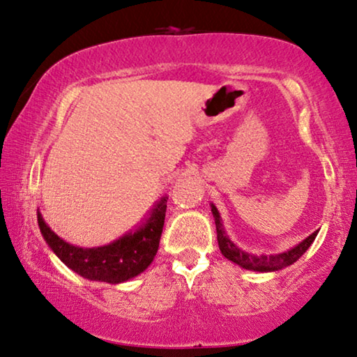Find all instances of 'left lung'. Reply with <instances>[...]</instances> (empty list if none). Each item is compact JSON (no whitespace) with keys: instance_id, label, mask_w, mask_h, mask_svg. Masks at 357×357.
Instances as JSON below:
<instances>
[{"instance_id":"left-lung-1","label":"left lung","mask_w":357,"mask_h":357,"mask_svg":"<svg viewBox=\"0 0 357 357\" xmlns=\"http://www.w3.org/2000/svg\"><path fill=\"white\" fill-rule=\"evenodd\" d=\"M212 207V213L213 218H215V228H217V241H218V248H220L222 254L227 257L228 260L234 261L236 265H239L244 270H250V271H260V273H268V271H278L282 270L292 263L297 261L301 255L308 250L310 245L312 244V241L316 239L317 231L310 234L308 238L301 241L300 244L295 245L290 250L281 252V254L276 255H254L249 254V252H244L243 249H239L238 245H234L231 243V239L228 238L227 233H225V228L222 225V218L220 213H218L217 207L211 204Z\"/></svg>"}]
</instances>
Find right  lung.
<instances>
[{"mask_svg":"<svg viewBox=\"0 0 357 357\" xmlns=\"http://www.w3.org/2000/svg\"><path fill=\"white\" fill-rule=\"evenodd\" d=\"M167 197L164 196L153 206L148 218L132 233H128L108 245L84 249L68 244L67 241L47 227L38 212V225L41 234L60 260L70 270L91 281L119 284L144 273L155 259L166 217Z\"/></svg>","mask_w":357,"mask_h":357,"instance_id":"right-lung-1","label":"right lung"}]
</instances>
